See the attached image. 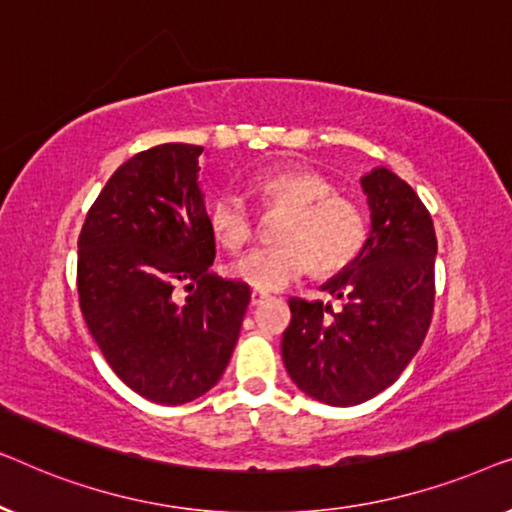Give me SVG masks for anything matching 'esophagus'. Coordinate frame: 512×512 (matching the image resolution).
<instances>
[{
  "instance_id": "esophagus-1",
  "label": "esophagus",
  "mask_w": 512,
  "mask_h": 512,
  "mask_svg": "<svg viewBox=\"0 0 512 512\" xmlns=\"http://www.w3.org/2000/svg\"><path fill=\"white\" fill-rule=\"evenodd\" d=\"M270 296H268V293H265V291H251V305H261L263 303V300H268Z\"/></svg>"
}]
</instances>
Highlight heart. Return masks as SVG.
<instances>
[{
    "label": "heart",
    "instance_id": "b5f03b06",
    "mask_svg": "<svg viewBox=\"0 0 512 512\" xmlns=\"http://www.w3.org/2000/svg\"><path fill=\"white\" fill-rule=\"evenodd\" d=\"M251 191L265 212L286 209L277 226L279 244L258 247L230 265L233 277L258 291H277L303 277L335 275L366 247L368 221L359 202L333 193V184L310 167H279L258 174ZM209 228L221 247L242 249L256 230V216L235 191H221L209 205Z\"/></svg>",
    "mask_w": 512,
    "mask_h": 512
}]
</instances>
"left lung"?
Instances as JSON below:
<instances>
[{"instance_id":"left-lung-1","label":"left lung","mask_w":512,"mask_h":512,"mask_svg":"<svg viewBox=\"0 0 512 512\" xmlns=\"http://www.w3.org/2000/svg\"><path fill=\"white\" fill-rule=\"evenodd\" d=\"M370 237L359 258L321 286L342 300L291 298L282 335L286 373L307 396L359 405L394 384L431 326L436 300V230L429 209L387 167L361 179Z\"/></svg>"}]
</instances>
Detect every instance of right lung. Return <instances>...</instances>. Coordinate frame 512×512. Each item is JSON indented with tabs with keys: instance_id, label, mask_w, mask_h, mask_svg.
<instances>
[{
	"instance_id": "add662e5",
	"label": "right lung",
	"mask_w": 512,
	"mask_h": 512,
	"mask_svg": "<svg viewBox=\"0 0 512 512\" xmlns=\"http://www.w3.org/2000/svg\"><path fill=\"white\" fill-rule=\"evenodd\" d=\"M202 151L160 144L125 160L79 235L88 331L111 370L160 405L188 403L219 382L251 298L244 282L209 272L216 244L198 188Z\"/></svg>"
}]
</instances>
